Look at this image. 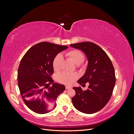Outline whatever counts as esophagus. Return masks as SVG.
<instances>
[{"label":"esophagus","instance_id":"obj_1","mask_svg":"<svg viewBox=\"0 0 134 134\" xmlns=\"http://www.w3.org/2000/svg\"><path fill=\"white\" fill-rule=\"evenodd\" d=\"M65 88L66 89V90H69V89H71V87H70V86H66L65 87Z\"/></svg>","mask_w":134,"mask_h":134}]
</instances>
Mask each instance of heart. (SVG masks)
I'll list each match as a JSON object with an SVG mask.
<instances>
[{"label":"heart","instance_id":"b5f03b06","mask_svg":"<svg viewBox=\"0 0 134 134\" xmlns=\"http://www.w3.org/2000/svg\"><path fill=\"white\" fill-rule=\"evenodd\" d=\"M66 56L72 60L75 64L79 65L82 64L84 60L85 56L83 52L79 50H71L66 54ZM63 62V55L60 54L55 56L53 60V68L56 71L61 70ZM78 75L76 73H69L67 72H63L58 76V80L60 83L64 84L70 85L74 83V80L78 78Z\"/></svg>","mask_w":134,"mask_h":134}]
</instances>
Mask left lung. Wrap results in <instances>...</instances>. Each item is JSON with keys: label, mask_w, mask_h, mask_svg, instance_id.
Here are the masks:
<instances>
[{"label": "left lung", "mask_w": 134, "mask_h": 134, "mask_svg": "<svg viewBox=\"0 0 134 134\" xmlns=\"http://www.w3.org/2000/svg\"><path fill=\"white\" fill-rule=\"evenodd\" d=\"M86 54L88 64L86 72L78 82L90 84L83 91L80 87H74L75 95L72 98L74 107L79 111L92 114L103 108L111 98L116 83L115 72L111 61L105 51L91 42L70 44Z\"/></svg>", "instance_id": "obj_1"}]
</instances>
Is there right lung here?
Wrapping results in <instances>:
<instances>
[{"label":"right lung","mask_w":134,"mask_h":134,"mask_svg":"<svg viewBox=\"0 0 134 134\" xmlns=\"http://www.w3.org/2000/svg\"><path fill=\"white\" fill-rule=\"evenodd\" d=\"M66 46L42 42L31 47L23 56L18 70V85L24 102L38 114L52 111L56 100L65 87L54 83L53 60Z\"/></svg>","instance_id":"1"}]
</instances>
